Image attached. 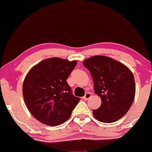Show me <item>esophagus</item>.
<instances>
[{"instance_id":"obj_1","label":"esophagus","mask_w":152,"mask_h":152,"mask_svg":"<svg viewBox=\"0 0 152 152\" xmlns=\"http://www.w3.org/2000/svg\"><path fill=\"white\" fill-rule=\"evenodd\" d=\"M91 96V93H89V92H87V93L85 94L84 96L83 97V99H84L85 101H87Z\"/></svg>"}]
</instances>
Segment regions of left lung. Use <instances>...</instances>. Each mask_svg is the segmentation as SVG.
<instances>
[{
	"label": "left lung",
	"mask_w": 152,
	"mask_h": 152,
	"mask_svg": "<svg viewBox=\"0 0 152 152\" xmlns=\"http://www.w3.org/2000/svg\"><path fill=\"white\" fill-rule=\"evenodd\" d=\"M83 64L93 78L94 92L102 99L100 107L93 110L94 117L104 123H112L123 117L135 97V81L130 69L104 56L90 57Z\"/></svg>",
	"instance_id": "left-lung-1"
}]
</instances>
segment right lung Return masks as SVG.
I'll list each match as a JSON object with an SVG mask.
<instances>
[{"label": "right lung", "mask_w": 152, "mask_h": 152, "mask_svg": "<svg viewBox=\"0 0 152 152\" xmlns=\"http://www.w3.org/2000/svg\"><path fill=\"white\" fill-rule=\"evenodd\" d=\"M77 61L46 58L34 66L26 76L23 95L31 114L48 126H57L70 117L80 98L71 93L66 79Z\"/></svg>", "instance_id": "1"}]
</instances>
